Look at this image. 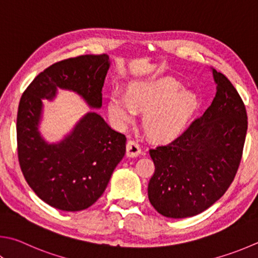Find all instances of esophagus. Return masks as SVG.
I'll use <instances>...</instances> for the list:
<instances>
[{
    "mask_svg": "<svg viewBox=\"0 0 258 258\" xmlns=\"http://www.w3.org/2000/svg\"><path fill=\"white\" fill-rule=\"evenodd\" d=\"M140 153H141L140 144L135 141V140H128L127 144H126V154H127V157L130 158L138 157Z\"/></svg>",
    "mask_w": 258,
    "mask_h": 258,
    "instance_id": "esophagus-1",
    "label": "esophagus"
}]
</instances>
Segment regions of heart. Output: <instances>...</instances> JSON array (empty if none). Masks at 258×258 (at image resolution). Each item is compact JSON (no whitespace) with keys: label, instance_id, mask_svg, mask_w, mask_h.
<instances>
[{"label":"heart","instance_id":"obj_1","mask_svg":"<svg viewBox=\"0 0 258 258\" xmlns=\"http://www.w3.org/2000/svg\"><path fill=\"white\" fill-rule=\"evenodd\" d=\"M179 82L170 78L144 79L131 83L126 96L111 93L108 111L119 127H126L144 110L145 132L159 142H169L184 133L199 107L198 97L182 92Z\"/></svg>","mask_w":258,"mask_h":258}]
</instances>
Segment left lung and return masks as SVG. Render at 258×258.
Returning <instances> with one entry per match:
<instances>
[{"label":"left lung","instance_id":"8db88e82","mask_svg":"<svg viewBox=\"0 0 258 258\" xmlns=\"http://www.w3.org/2000/svg\"><path fill=\"white\" fill-rule=\"evenodd\" d=\"M212 72L217 93L205 113L169 144L149 150L154 163L149 201L167 218H188L209 209L226 193L240 165L245 105L232 83Z\"/></svg>","mask_w":258,"mask_h":258}]
</instances>
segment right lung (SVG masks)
I'll list each match as a JSON object with an SVG mask.
<instances>
[{
	"instance_id": "obj_1",
	"label": "right lung",
	"mask_w": 258,
	"mask_h": 258,
	"mask_svg": "<svg viewBox=\"0 0 258 258\" xmlns=\"http://www.w3.org/2000/svg\"><path fill=\"white\" fill-rule=\"evenodd\" d=\"M108 55H81L50 65L27 87L19 102L17 147L21 171L39 199L62 211L86 210L104 193L126 151V137L100 115L88 113L62 142L48 144L38 124L41 98L53 99L57 88L78 92L100 108Z\"/></svg>"
}]
</instances>
